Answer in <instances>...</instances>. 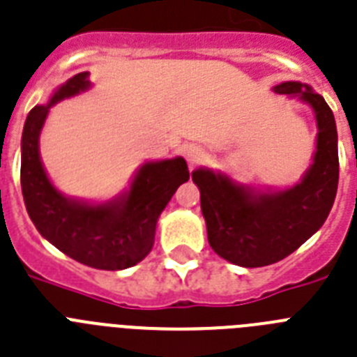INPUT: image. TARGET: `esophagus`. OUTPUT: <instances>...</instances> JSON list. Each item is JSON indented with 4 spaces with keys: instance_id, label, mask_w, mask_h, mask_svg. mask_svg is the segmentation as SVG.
<instances>
[{
    "instance_id": "esophagus-1",
    "label": "esophagus",
    "mask_w": 357,
    "mask_h": 357,
    "mask_svg": "<svg viewBox=\"0 0 357 357\" xmlns=\"http://www.w3.org/2000/svg\"><path fill=\"white\" fill-rule=\"evenodd\" d=\"M184 157L185 160H188V164H190V167H195L197 164H200L206 158V151H204V148H200V146L197 144H185L184 146Z\"/></svg>"
}]
</instances>
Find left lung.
<instances>
[{
	"label": "left lung",
	"instance_id": "1",
	"mask_svg": "<svg viewBox=\"0 0 357 357\" xmlns=\"http://www.w3.org/2000/svg\"><path fill=\"white\" fill-rule=\"evenodd\" d=\"M273 91L298 97L314 112L316 151L301 181L285 190H258L208 167L191 173L200 190L209 245L240 267L271 266L289 257L324 225L336 199L340 158L332 109L300 81L280 83Z\"/></svg>",
	"mask_w": 357,
	"mask_h": 357
}]
</instances>
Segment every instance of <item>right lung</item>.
I'll use <instances>...</instances> for the list:
<instances>
[{
    "label": "right lung",
    "mask_w": 357,
    "mask_h": 357,
    "mask_svg": "<svg viewBox=\"0 0 357 357\" xmlns=\"http://www.w3.org/2000/svg\"><path fill=\"white\" fill-rule=\"evenodd\" d=\"M88 72L57 86L47 105L30 109L21 137V191L30 220L43 238L66 257L93 269L121 271L149 255L157 220L176 188L190 181L182 157L148 160L130 188L106 202H88L61 193L48 178L39 155V135L59 100L90 90Z\"/></svg>",
    "instance_id": "obj_1"
}]
</instances>
